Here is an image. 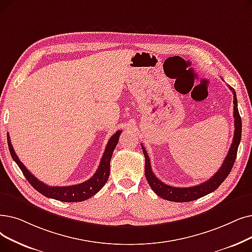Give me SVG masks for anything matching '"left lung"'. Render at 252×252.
Returning <instances> with one entry per match:
<instances>
[{"label": "left lung", "mask_w": 252, "mask_h": 252, "mask_svg": "<svg viewBox=\"0 0 252 252\" xmlns=\"http://www.w3.org/2000/svg\"><path fill=\"white\" fill-rule=\"evenodd\" d=\"M229 90L233 92V94H234L235 130H234L233 143L231 147H229L228 153L225 157L221 167L209 180H207L204 183H201L199 185H195V187H191V188H174V187H170L168 184H165L163 182H161L155 174H153L147 151L143 146V144H141L142 150H143L144 157H145V176H146L147 182L150 185L151 189L158 196H160V198L165 199L167 201L178 202V203L198 200L202 198V196L217 189L220 188V185L228 176V174L231 172L234 166V162L236 160L237 151H238V147L240 144V141H241V135H242V122L238 111V102H237L236 92L232 89V87H229Z\"/></svg>", "instance_id": "left-lung-1"}]
</instances>
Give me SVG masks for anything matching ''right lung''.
<instances>
[{
  "instance_id": "add662e5",
  "label": "right lung",
  "mask_w": 252,
  "mask_h": 252,
  "mask_svg": "<svg viewBox=\"0 0 252 252\" xmlns=\"http://www.w3.org/2000/svg\"><path fill=\"white\" fill-rule=\"evenodd\" d=\"M120 134H122V130H117V132L109 139L99 168H97L96 172L94 174V176L82 183L70 185V187H49V185H46L45 183L38 180L34 175L25 167L24 163L19 160L12 147V144H11L9 134H7V142L11 157H12L14 161L17 163V166L19 167L21 172L24 173L27 180L32 184V187L36 190H38L43 195L47 196V198L58 200L61 202H82L92 198V196L94 195L97 191L101 190L102 188L106 184L109 178V174H110V160L113 155V151L118 143Z\"/></svg>"
}]
</instances>
